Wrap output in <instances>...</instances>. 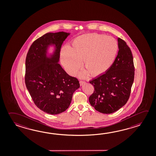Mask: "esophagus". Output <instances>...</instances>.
Segmentation results:
<instances>
[{
    "label": "esophagus",
    "instance_id": "1",
    "mask_svg": "<svg viewBox=\"0 0 156 156\" xmlns=\"http://www.w3.org/2000/svg\"><path fill=\"white\" fill-rule=\"evenodd\" d=\"M85 82H84V81H83V80H80V85H82L85 83Z\"/></svg>",
    "mask_w": 156,
    "mask_h": 156
}]
</instances>
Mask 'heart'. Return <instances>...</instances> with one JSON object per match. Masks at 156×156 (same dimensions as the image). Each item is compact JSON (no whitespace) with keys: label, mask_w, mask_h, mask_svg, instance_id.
<instances>
[{"label":"heart","mask_w":156,"mask_h":156,"mask_svg":"<svg viewBox=\"0 0 156 156\" xmlns=\"http://www.w3.org/2000/svg\"><path fill=\"white\" fill-rule=\"evenodd\" d=\"M118 52L115 38L95 33L85 34L74 38L70 48L65 47L61 57L68 73L73 76L81 66L82 61L85 71L81 76H99L113 65Z\"/></svg>","instance_id":"heart-1"}]
</instances>
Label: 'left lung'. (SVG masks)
<instances>
[{
  "instance_id": "left-lung-1",
  "label": "left lung",
  "mask_w": 156,
  "mask_h": 156,
  "mask_svg": "<svg viewBox=\"0 0 156 156\" xmlns=\"http://www.w3.org/2000/svg\"><path fill=\"white\" fill-rule=\"evenodd\" d=\"M118 55L108 71L90 80L93 93L89 98L91 106L103 114H112L125 105L129 99L135 67L131 51L126 42L118 38Z\"/></svg>"
}]
</instances>
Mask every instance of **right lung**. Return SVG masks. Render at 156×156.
<instances>
[{"label": "right lung", "instance_id": "1", "mask_svg": "<svg viewBox=\"0 0 156 156\" xmlns=\"http://www.w3.org/2000/svg\"><path fill=\"white\" fill-rule=\"evenodd\" d=\"M69 33H47L36 40L27 53L25 82L36 106L48 114L56 115L66 111L74 92L80 87L76 78L68 75L59 64L62 44ZM55 46L50 58L48 47Z\"/></svg>", "mask_w": 156, "mask_h": 156}]
</instances>
